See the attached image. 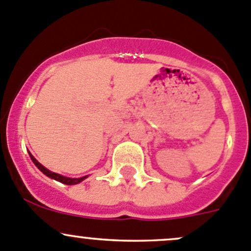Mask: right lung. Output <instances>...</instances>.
<instances>
[{
	"label": "right lung",
	"instance_id": "right-lung-1",
	"mask_svg": "<svg viewBox=\"0 0 251 251\" xmlns=\"http://www.w3.org/2000/svg\"><path fill=\"white\" fill-rule=\"evenodd\" d=\"M29 156H30V158H31V160H33V162L35 163V166H36V167H38L39 170H40L41 172L44 173V175H46L47 177L52 178V179H56V180H58V182L63 183V184H67V185H73V184H78V183H80L81 180H83V179H85V178H86V177H83V178H68V177H63V176L58 175V173L51 172V171H49V170H47V168H45L44 166L40 165V163L38 162V160H36V158L34 157V156L31 155L30 152H29Z\"/></svg>",
	"mask_w": 251,
	"mask_h": 251
}]
</instances>
